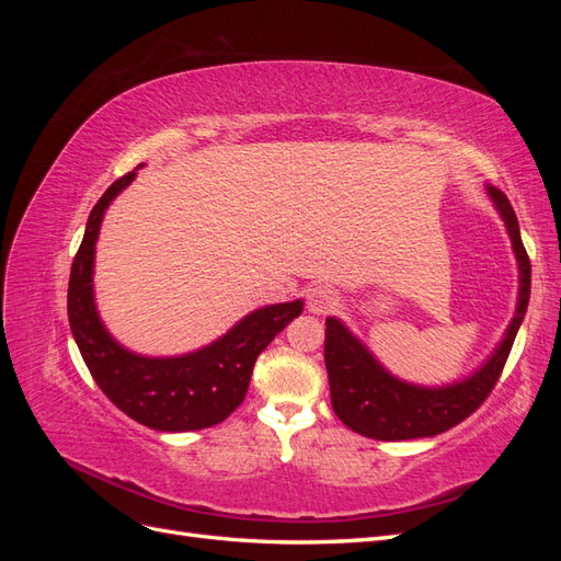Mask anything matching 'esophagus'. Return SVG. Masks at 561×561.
Returning <instances> with one entry per match:
<instances>
[{
    "label": "esophagus",
    "mask_w": 561,
    "mask_h": 561,
    "mask_svg": "<svg viewBox=\"0 0 561 561\" xmlns=\"http://www.w3.org/2000/svg\"><path fill=\"white\" fill-rule=\"evenodd\" d=\"M334 307H336V293L332 290V287L318 285V287H311V290L307 293V309L311 313L322 316V313H330Z\"/></svg>",
    "instance_id": "esophagus-1"
}]
</instances>
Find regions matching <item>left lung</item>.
Listing matches in <instances>:
<instances>
[{"label":"left lung","instance_id":"obj_1","mask_svg":"<svg viewBox=\"0 0 561 561\" xmlns=\"http://www.w3.org/2000/svg\"><path fill=\"white\" fill-rule=\"evenodd\" d=\"M486 194L503 217L519 268L517 309L501 344L470 377L447 386H419L390 375L342 320L330 316L325 320V367L330 379V398L334 414L351 431L365 437L383 439V443L433 437L468 419L486 400L491 388L496 386L507 353H511L517 330L526 316V307H529L531 262L522 245L517 215L511 201L491 184H486Z\"/></svg>","mask_w":561,"mask_h":561}]
</instances>
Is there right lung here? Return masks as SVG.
I'll return each instance as SVG.
<instances>
[{
  "instance_id": "add662e5",
  "label": "right lung",
  "mask_w": 561,
  "mask_h": 561,
  "mask_svg": "<svg viewBox=\"0 0 561 561\" xmlns=\"http://www.w3.org/2000/svg\"><path fill=\"white\" fill-rule=\"evenodd\" d=\"M138 168L118 178L89 215L67 287V318L95 383L124 414L163 433L210 428L243 402L254 360L304 311V301L262 307L213 344L171 358H149L118 344L95 307V243L105 210L135 180Z\"/></svg>"
}]
</instances>
